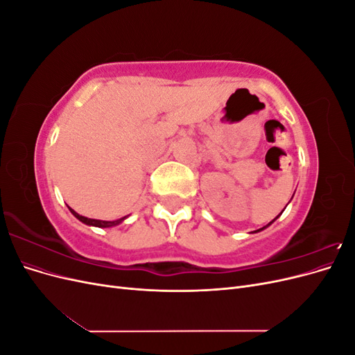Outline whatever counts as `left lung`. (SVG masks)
I'll return each instance as SVG.
<instances>
[{
    "mask_svg": "<svg viewBox=\"0 0 355 355\" xmlns=\"http://www.w3.org/2000/svg\"><path fill=\"white\" fill-rule=\"evenodd\" d=\"M278 216H280V214H278ZM278 216H277V218H278ZM277 218H275V219H277ZM275 219H274V220H275ZM274 220H272V222H274ZM272 222H270V223H268V225H266V227H270V225H271ZM266 227H263V228H261V230H257V231H262V230H265Z\"/></svg>",
    "mask_w": 355,
    "mask_h": 355,
    "instance_id": "8db88e82",
    "label": "left lung"
}]
</instances>
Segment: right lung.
<instances>
[{
  "label": "right lung",
  "instance_id": "1",
  "mask_svg": "<svg viewBox=\"0 0 355 355\" xmlns=\"http://www.w3.org/2000/svg\"><path fill=\"white\" fill-rule=\"evenodd\" d=\"M69 210H71V213L73 214V216L77 218L78 220H81L83 223H85V225H92V227H98V228H110V227H115V225L121 223V222L127 218V216H124V218L118 219V220H98V219H89V218H85V216H81V214H78L77 211L72 210L71 207H69Z\"/></svg>",
  "mask_w": 355,
  "mask_h": 355
}]
</instances>
